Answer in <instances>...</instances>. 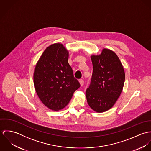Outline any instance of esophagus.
Here are the masks:
<instances>
[{"label":"esophagus","mask_w":151,"mask_h":151,"mask_svg":"<svg viewBox=\"0 0 151 151\" xmlns=\"http://www.w3.org/2000/svg\"><path fill=\"white\" fill-rule=\"evenodd\" d=\"M79 83H80L81 86H82L84 85V81H83V80H80L79 81Z\"/></svg>","instance_id":"obj_1"}]
</instances>
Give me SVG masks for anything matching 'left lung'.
Masks as SVG:
<instances>
[{"mask_svg": "<svg viewBox=\"0 0 151 151\" xmlns=\"http://www.w3.org/2000/svg\"><path fill=\"white\" fill-rule=\"evenodd\" d=\"M93 73L86 89L88 104L93 110L102 113L112 108L123 90L125 72L117 55L104 48L99 55H91Z\"/></svg>", "mask_w": 151, "mask_h": 151, "instance_id": "left-lung-1", "label": "left lung"}]
</instances>
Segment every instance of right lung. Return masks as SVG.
<instances>
[{
    "label": "right lung",
    "instance_id": "right-lung-1",
    "mask_svg": "<svg viewBox=\"0 0 151 151\" xmlns=\"http://www.w3.org/2000/svg\"><path fill=\"white\" fill-rule=\"evenodd\" d=\"M68 51L62 43H53L44 50L35 65L34 84L41 102L59 111L70 101L80 84L68 63Z\"/></svg>",
    "mask_w": 151,
    "mask_h": 151
}]
</instances>
